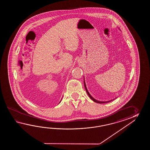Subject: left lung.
Wrapping results in <instances>:
<instances>
[{"label":"left lung","instance_id":"8db88e82","mask_svg":"<svg viewBox=\"0 0 150 150\" xmlns=\"http://www.w3.org/2000/svg\"><path fill=\"white\" fill-rule=\"evenodd\" d=\"M84 86H85V89H86L87 93L88 94V96H89V98H90L91 99H92L93 101L96 102V103H104L109 102L110 101H111L112 100H111V101H106V102H105V101H103H103H98V100H96V99H94V98H93L92 96L90 95V94H89V92H88V91H87V88H86V84H85V81H84Z\"/></svg>","mask_w":150,"mask_h":150}]
</instances>
